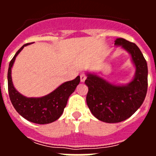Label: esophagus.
Segmentation results:
<instances>
[{"label": "esophagus", "instance_id": "34e87169", "mask_svg": "<svg viewBox=\"0 0 156 156\" xmlns=\"http://www.w3.org/2000/svg\"><path fill=\"white\" fill-rule=\"evenodd\" d=\"M87 79V76L84 73L80 74V81L81 82H84L85 80Z\"/></svg>", "mask_w": 156, "mask_h": 156}]
</instances>
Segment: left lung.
I'll list each match as a JSON object with an SVG mask.
<instances>
[{"label":"left lung","instance_id":"obj_1","mask_svg":"<svg viewBox=\"0 0 156 156\" xmlns=\"http://www.w3.org/2000/svg\"><path fill=\"white\" fill-rule=\"evenodd\" d=\"M115 46L130 54L136 68L133 80L126 85H114L95 74L88 73L87 104L98 119L108 123L119 122L131 116L143 104L148 90V66L138 47L123 38H117Z\"/></svg>","mask_w":156,"mask_h":156}]
</instances>
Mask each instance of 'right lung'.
Segmentation results:
<instances>
[{"instance_id": "obj_1", "label": "right lung", "mask_w": 156, "mask_h": 156, "mask_svg": "<svg viewBox=\"0 0 156 156\" xmlns=\"http://www.w3.org/2000/svg\"><path fill=\"white\" fill-rule=\"evenodd\" d=\"M24 44L15 55L9 63L8 72V87L9 98L15 109L23 118L34 123L47 124L57 120L66 108L69 97L73 93L80 82V76L71 81L61 84L51 93L41 98H27L16 90L12 83V68L16 56L25 46Z\"/></svg>"}]
</instances>
